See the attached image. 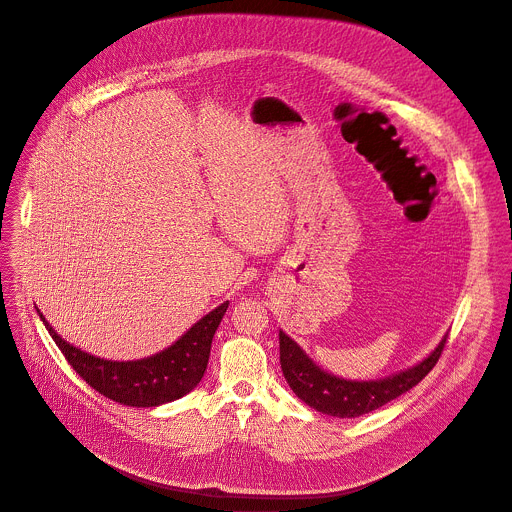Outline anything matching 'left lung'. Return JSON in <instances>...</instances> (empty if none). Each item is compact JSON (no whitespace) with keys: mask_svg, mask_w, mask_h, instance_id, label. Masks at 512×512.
Wrapping results in <instances>:
<instances>
[{"mask_svg":"<svg viewBox=\"0 0 512 512\" xmlns=\"http://www.w3.org/2000/svg\"><path fill=\"white\" fill-rule=\"evenodd\" d=\"M447 335L435 351L404 371L382 380H343L318 367L296 341L280 331V363L294 394L310 408L337 418H355L376 410L421 382L441 357Z\"/></svg>","mask_w":512,"mask_h":512,"instance_id":"obj_1","label":"left lung"}]
</instances>
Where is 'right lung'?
Returning a JSON list of instances; mask_svg holds the SVG:
<instances>
[{
    "instance_id": "right-lung-1",
    "label": "right lung",
    "mask_w": 512,
    "mask_h": 512,
    "mask_svg": "<svg viewBox=\"0 0 512 512\" xmlns=\"http://www.w3.org/2000/svg\"><path fill=\"white\" fill-rule=\"evenodd\" d=\"M226 308L228 302L220 304L202 316L171 347L136 361H112L85 353L61 339L38 308L36 312L69 365L91 388L114 402L151 408L190 394L200 384L208 367L214 333Z\"/></svg>"
}]
</instances>
